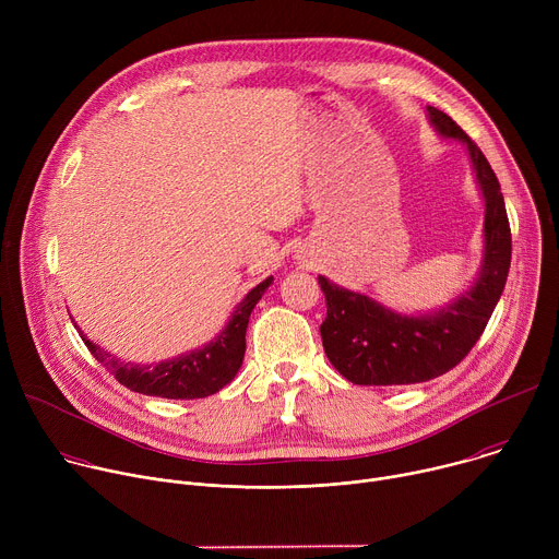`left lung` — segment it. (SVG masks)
Segmentation results:
<instances>
[{
	"label": "left lung",
	"instance_id": "obj_1",
	"mask_svg": "<svg viewBox=\"0 0 559 559\" xmlns=\"http://www.w3.org/2000/svg\"><path fill=\"white\" fill-rule=\"evenodd\" d=\"M429 119L444 136L460 139L487 203V254L480 278L455 302L431 316L393 313L376 300L318 276L328 316L321 325L330 362L354 384H416L451 371L480 341L511 267V225L500 181L477 143L442 110Z\"/></svg>",
	"mask_w": 559,
	"mask_h": 559
}]
</instances>
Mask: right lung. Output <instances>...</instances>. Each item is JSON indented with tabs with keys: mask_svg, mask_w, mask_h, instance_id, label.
Here are the masks:
<instances>
[{
	"mask_svg": "<svg viewBox=\"0 0 559 559\" xmlns=\"http://www.w3.org/2000/svg\"><path fill=\"white\" fill-rule=\"evenodd\" d=\"M270 283L272 278H265L241 300V305L231 313L227 328L207 347L158 365L121 362L102 347L93 345L82 332H79V336L86 343L88 352L130 391L170 397V401H194V397H205L223 389L241 369L250 313Z\"/></svg>",
	"mask_w": 559,
	"mask_h": 559,
	"instance_id": "right-lung-1",
	"label": "right lung"
}]
</instances>
